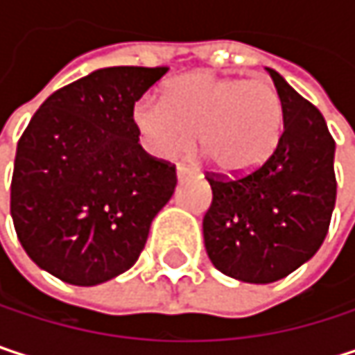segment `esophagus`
<instances>
[{
  "label": "esophagus",
  "mask_w": 355,
  "mask_h": 355,
  "mask_svg": "<svg viewBox=\"0 0 355 355\" xmlns=\"http://www.w3.org/2000/svg\"><path fill=\"white\" fill-rule=\"evenodd\" d=\"M189 175H195V171H193L191 166H187V164H177L178 180H182L184 177H189Z\"/></svg>",
  "instance_id": "34e87169"
}]
</instances>
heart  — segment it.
<instances>
[{"instance_id": "heart-1", "label": "heart", "mask_w": 355, "mask_h": 355, "mask_svg": "<svg viewBox=\"0 0 355 355\" xmlns=\"http://www.w3.org/2000/svg\"><path fill=\"white\" fill-rule=\"evenodd\" d=\"M282 123V98L269 80L207 71L178 76L164 101L144 94L131 107V125L146 152L173 158L193 146L197 133L203 152L230 175L247 173L271 154Z\"/></svg>"}]
</instances>
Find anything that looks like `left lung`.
Here are the masks:
<instances>
[{
  "label": "left lung",
  "instance_id": "obj_1",
  "mask_svg": "<svg viewBox=\"0 0 355 355\" xmlns=\"http://www.w3.org/2000/svg\"><path fill=\"white\" fill-rule=\"evenodd\" d=\"M267 71L284 108L273 152L243 175L205 177L214 193L203 216L207 257L248 284L277 282L306 263L327 236L337 195L335 139L320 110Z\"/></svg>",
  "mask_w": 355,
  "mask_h": 355
}]
</instances>
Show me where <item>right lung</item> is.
<instances>
[{
    "instance_id": "1",
    "label": "right lung",
    "mask_w": 355,
    "mask_h": 355,
    "mask_svg": "<svg viewBox=\"0 0 355 355\" xmlns=\"http://www.w3.org/2000/svg\"><path fill=\"white\" fill-rule=\"evenodd\" d=\"M168 67H105L53 92L24 129L10 211L20 245L61 282L96 286L127 271L177 187L150 156L131 107Z\"/></svg>"
}]
</instances>
